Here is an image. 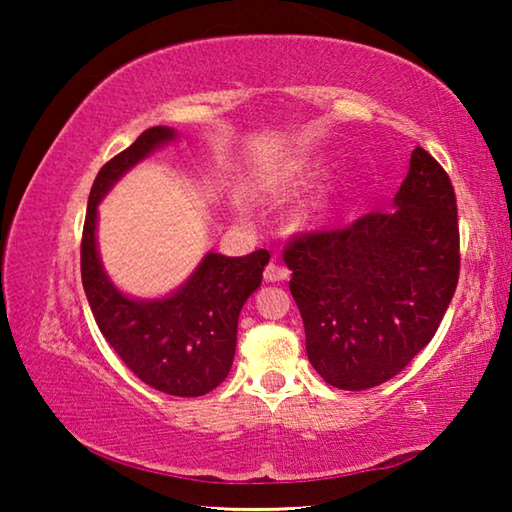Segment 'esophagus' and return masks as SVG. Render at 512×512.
Segmentation results:
<instances>
[{
  "mask_svg": "<svg viewBox=\"0 0 512 512\" xmlns=\"http://www.w3.org/2000/svg\"><path fill=\"white\" fill-rule=\"evenodd\" d=\"M289 275H291V271L287 266H282V264H275V262H271L268 264L266 268H264V277L268 282H282V280H289Z\"/></svg>",
  "mask_w": 512,
  "mask_h": 512,
  "instance_id": "esophagus-1",
  "label": "esophagus"
}]
</instances>
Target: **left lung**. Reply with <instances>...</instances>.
I'll return each instance as SVG.
<instances>
[{
	"label": "left lung",
	"instance_id": "1",
	"mask_svg": "<svg viewBox=\"0 0 512 512\" xmlns=\"http://www.w3.org/2000/svg\"><path fill=\"white\" fill-rule=\"evenodd\" d=\"M307 357L327 384L366 391L427 345L461 273L456 194L436 158L415 146L393 210L345 228L296 232L284 246Z\"/></svg>",
	"mask_w": 512,
	"mask_h": 512
}]
</instances>
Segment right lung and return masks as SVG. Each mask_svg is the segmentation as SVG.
<instances>
[{
  "instance_id": "add662e5",
  "label": "right lung",
  "mask_w": 512,
  "mask_h": 512,
  "mask_svg": "<svg viewBox=\"0 0 512 512\" xmlns=\"http://www.w3.org/2000/svg\"><path fill=\"white\" fill-rule=\"evenodd\" d=\"M171 128L153 126L94 178L81 239V277L94 320L117 357L144 384L176 397L210 393L228 377L237 348L239 311L262 284L268 250L244 257L210 253L187 284L164 300H131L103 273L94 228L97 205L155 146L173 140Z\"/></svg>"
}]
</instances>
